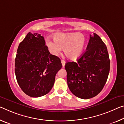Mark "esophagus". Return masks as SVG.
I'll return each mask as SVG.
<instances>
[{
  "label": "esophagus",
  "mask_w": 124,
  "mask_h": 124,
  "mask_svg": "<svg viewBox=\"0 0 124 124\" xmlns=\"http://www.w3.org/2000/svg\"><path fill=\"white\" fill-rule=\"evenodd\" d=\"M61 63H62V67H64V65H65V63H66V61L63 60H61Z\"/></svg>",
  "instance_id": "obj_1"
}]
</instances>
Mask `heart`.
<instances>
[{"mask_svg": "<svg viewBox=\"0 0 124 124\" xmlns=\"http://www.w3.org/2000/svg\"><path fill=\"white\" fill-rule=\"evenodd\" d=\"M54 40L46 42L50 52L56 56L63 48L64 54L71 60L81 56L86 44L85 37L79 33H57L54 35Z\"/></svg>", "mask_w": 124, "mask_h": 124, "instance_id": "obj_1", "label": "heart"}]
</instances>
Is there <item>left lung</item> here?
<instances>
[{"label":"left lung","mask_w":124,"mask_h":124,"mask_svg":"<svg viewBox=\"0 0 124 124\" xmlns=\"http://www.w3.org/2000/svg\"><path fill=\"white\" fill-rule=\"evenodd\" d=\"M77 61L65 64L69 89L81 99L95 97L105 85L110 70L107 47L97 34L90 35L86 51Z\"/></svg>","instance_id":"left-lung-1"}]
</instances>
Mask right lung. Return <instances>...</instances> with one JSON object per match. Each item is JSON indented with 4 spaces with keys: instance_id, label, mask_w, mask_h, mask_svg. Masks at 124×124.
<instances>
[{
    "instance_id": "obj_1",
    "label": "right lung",
    "mask_w": 124,
    "mask_h": 124,
    "mask_svg": "<svg viewBox=\"0 0 124 124\" xmlns=\"http://www.w3.org/2000/svg\"><path fill=\"white\" fill-rule=\"evenodd\" d=\"M61 60L50 54L44 37L29 32L20 43L15 61V73L20 87L31 97L47 94L62 68Z\"/></svg>"
}]
</instances>
